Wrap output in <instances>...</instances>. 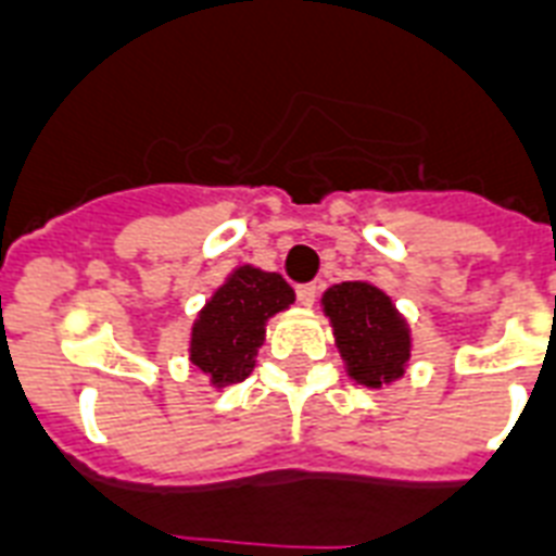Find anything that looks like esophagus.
Masks as SVG:
<instances>
[{
	"label": "esophagus",
	"mask_w": 556,
	"mask_h": 556,
	"mask_svg": "<svg viewBox=\"0 0 556 556\" xmlns=\"http://www.w3.org/2000/svg\"><path fill=\"white\" fill-rule=\"evenodd\" d=\"M295 292H298V301H301V304L312 306L315 304V298H318V283H298Z\"/></svg>",
	"instance_id": "34e87169"
}]
</instances>
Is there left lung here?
<instances>
[{
	"mask_svg": "<svg viewBox=\"0 0 556 556\" xmlns=\"http://www.w3.org/2000/svg\"><path fill=\"white\" fill-rule=\"evenodd\" d=\"M327 312L350 378L380 389L403 378L412 357V332L392 298L369 281H343L324 292Z\"/></svg>",
	"mask_w": 556,
	"mask_h": 556,
	"instance_id": "8db88e82",
	"label": "left lung"
}]
</instances>
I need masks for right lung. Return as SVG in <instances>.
Returning a JSON list of instances; mask_svg holds the SVG:
<instances>
[{"instance_id":"add662e5","label":"right lung","mask_w":556,"mask_h":556,"mask_svg":"<svg viewBox=\"0 0 556 556\" xmlns=\"http://www.w3.org/2000/svg\"><path fill=\"white\" fill-rule=\"evenodd\" d=\"M292 301L295 292L278 273H264L250 264L232 269L192 324V366L204 371L215 389L250 378L267 334V320Z\"/></svg>"}]
</instances>
